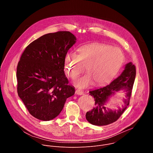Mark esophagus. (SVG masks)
Wrapping results in <instances>:
<instances>
[{"instance_id":"34e87169","label":"esophagus","mask_w":153,"mask_h":153,"mask_svg":"<svg viewBox=\"0 0 153 153\" xmlns=\"http://www.w3.org/2000/svg\"><path fill=\"white\" fill-rule=\"evenodd\" d=\"M75 93L76 94H78V95H82V94H84V91L82 90H81L78 89V90H76Z\"/></svg>"}]
</instances>
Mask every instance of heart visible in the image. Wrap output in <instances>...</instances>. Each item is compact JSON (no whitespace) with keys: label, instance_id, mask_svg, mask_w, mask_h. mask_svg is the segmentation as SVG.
I'll list each match as a JSON object with an SVG mask.
<instances>
[{"label":"heart","instance_id":"obj_1","mask_svg":"<svg viewBox=\"0 0 153 153\" xmlns=\"http://www.w3.org/2000/svg\"><path fill=\"white\" fill-rule=\"evenodd\" d=\"M124 59V54L119 48L107 44L93 43L81 47L79 54L69 53L65 60V71L71 78L75 79L85 66L88 73L76 81L74 85L79 88L87 87L93 82L100 85L114 78Z\"/></svg>","mask_w":153,"mask_h":153}]
</instances>
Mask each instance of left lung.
<instances>
[{
  "mask_svg": "<svg viewBox=\"0 0 153 153\" xmlns=\"http://www.w3.org/2000/svg\"><path fill=\"white\" fill-rule=\"evenodd\" d=\"M136 76V68L131 62L125 65L121 74L109 84L89 91L94 97L95 106L85 115L87 120L91 124L105 126L117 121L129 105L131 91ZM122 90L125 93L124 105L118 110L106 108L105 106L109 99L116 92Z\"/></svg>",
  "mask_w": 153,
  "mask_h": 153,
  "instance_id": "1",
  "label": "left lung"
}]
</instances>
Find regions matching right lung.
I'll list each match as a JSON object with an SVG mask.
<instances>
[{"instance_id":"right-lung-1","label":"right lung","mask_w":153,"mask_h":153,"mask_svg":"<svg viewBox=\"0 0 153 153\" xmlns=\"http://www.w3.org/2000/svg\"><path fill=\"white\" fill-rule=\"evenodd\" d=\"M76 42L70 32L50 33L32 42L23 53L17 69V92L36 118L54 119L75 94L64 67L66 54Z\"/></svg>"}]
</instances>
